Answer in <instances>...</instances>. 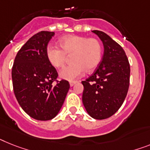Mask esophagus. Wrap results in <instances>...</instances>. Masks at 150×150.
<instances>
[{"mask_svg": "<svg viewBox=\"0 0 150 150\" xmlns=\"http://www.w3.org/2000/svg\"><path fill=\"white\" fill-rule=\"evenodd\" d=\"M76 83H77V81H70V82H69V85H70V86H71V87H72L73 85H75V84H76Z\"/></svg>", "mask_w": 150, "mask_h": 150, "instance_id": "esophagus-1", "label": "esophagus"}]
</instances>
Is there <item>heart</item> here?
<instances>
[{
	"instance_id": "heart-1",
	"label": "heart",
	"mask_w": 150,
	"mask_h": 150,
	"mask_svg": "<svg viewBox=\"0 0 150 150\" xmlns=\"http://www.w3.org/2000/svg\"><path fill=\"white\" fill-rule=\"evenodd\" d=\"M60 48L49 45L46 55L53 67L59 69L65 65L67 56L71 55L72 63L62 69L59 77L71 81L87 71H91L100 63L102 56L101 43L96 38H87L78 35H68L59 39Z\"/></svg>"
}]
</instances>
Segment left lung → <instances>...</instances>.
Instances as JSON below:
<instances>
[{
	"label": "left lung",
	"mask_w": 150,
	"mask_h": 150,
	"mask_svg": "<svg viewBox=\"0 0 150 150\" xmlns=\"http://www.w3.org/2000/svg\"><path fill=\"white\" fill-rule=\"evenodd\" d=\"M102 41L104 54L92 75L81 81L82 102L88 114L94 119L111 117L121 107L129 85V61L123 48L105 33L93 30Z\"/></svg>",
	"instance_id": "8db88e82"
}]
</instances>
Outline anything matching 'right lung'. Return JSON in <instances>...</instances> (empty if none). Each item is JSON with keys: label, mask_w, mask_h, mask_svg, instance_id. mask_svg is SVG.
Wrapping results in <instances>:
<instances>
[{"label": "right lung", "mask_w": 150, "mask_h": 150, "mask_svg": "<svg viewBox=\"0 0 150 150\" xmlns=\"http://www.w3.org/2000/svg\"><path fill=\"white\" fill-rule=\"evenodd\" d=\"M54 32L41 31L21 47L12 68V81L16 98L22 109L33 119L52 120L61 109L70 88L62 80L55 86L56 69L46 55Z\"/></svg>", "instance_id": "1"}]
</instances>
